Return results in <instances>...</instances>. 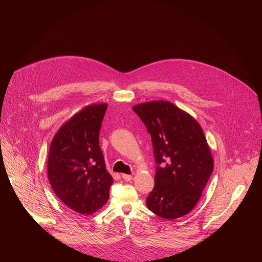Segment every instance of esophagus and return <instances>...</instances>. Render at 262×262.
Returning <instances> with one entry per match:
<instances>
[{
  "label": "esophagus",
  "instance_id": "34e87169",
  "mask_svg": "<svg viewBox=\"0 0 262 262\" xmlns=\"http://www.w3.org/2000/svg\"><path fill=\"white\" fill-rule=\"evenodd\" d=\"M121 176H122V178H123L125 181H129V180H132V178H133V176L129 175V174H122Z\"/></svg>",
  "mask_w": 262,
  "mask_h": 262
}]
</instances>
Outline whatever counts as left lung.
Listing matches in <instances>:
<instances>
[{
    "label": "left lung",
    "instance_id": "left-lung-1",
    "mask_svg": "<svg viewBox=\"0 0 262 262\" xmlns=\"http://www.w3.org/2000/svg\"><path fill=\"white\" fill-rule=\"evenodd\" d=\"M151 136L157 166L149 210L168 220L189 213L198 203L213 169L202 127L168 100L133 106Z\"/></svg>",
    "mask_w": 262,
    "mask_h": 262
}]
</instances>
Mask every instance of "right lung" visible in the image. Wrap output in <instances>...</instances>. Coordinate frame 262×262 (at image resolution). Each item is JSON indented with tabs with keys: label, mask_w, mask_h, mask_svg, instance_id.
<instances>
[{
	"label": "right lung",
	"mask_w": 262,
	"mask_h": 262,
	"mask_svg": "<svg viewBox=\"0 0 262 262\" xmlns=\"http://www.w3.org/2000/svg\"><path fill=\"white\" fill-rule=\"evenodd\" d=\"M105 102L84 106L56 133L49 151L48 176L57 197L81 214H91L107 201L114 182L99 147Z\"/></svg>",
	"instance_id": "obj_1"
}]
</instances>
